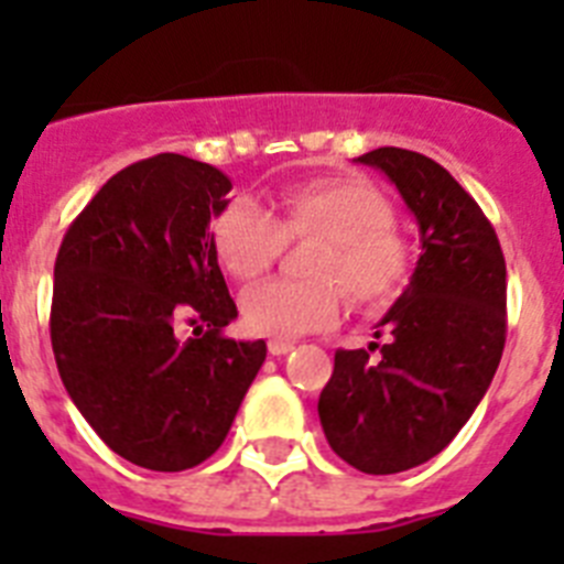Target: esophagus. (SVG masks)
<instances>
[{"instance_id": "obj_1", "label": "esophagus", "mask_w": 564, "mask_h": 564, "mask_svg": "<svg viewBox=\"0 0 564 564\" xmlns=\"http://www.w3.org/2000/svg\"><path fill=\"white\" fill-rule=\"evenodd\" d=\"M293 350V341H282V338H273V341H268V352L271 356H288V352Z\"/></svg>"}]
</instances>
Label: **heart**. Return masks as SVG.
<instances>
[{"instance_id":"1","label":"heart","mask_w":564,"mask_h":564,"mask_svg":"<svg viewBox=\"0 0 564 564\" xmlns=\"http://www.w3.org/2000/svg\"><path fill=\"white\" fill-rule=\"evenodd\" d=\"M318 237L305 282L268 279L239 299L242 325L257 336L325 330L344 311V291L361 307L395 302L412 276V242L395 226L390 197L361 177H311L276 194V214L234 197L212 220V248L231 276L257 279L285 239Z\"/></svg>"}]
</instances>
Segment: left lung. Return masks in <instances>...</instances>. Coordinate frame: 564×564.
<instances>
[{
  "mask_svg": "<svg viewBox=\"0 0 564 564\" xmlns=\"http://www.w3.org/2000/svg\"><path fill=\"white\" fill-rule=\"evenodd\" d=\"M358 163L395 183L423 253L381 318L390 338L336 352L318 417L344 463L395 475L446 449L486 395L506 347V259L482 208L441 163L398 147Z\"/></svg>",
  "mask_w": 564,
  "mask_h": 564,
  "instance_id": "1",
  "label": "left lung"
}]
</instances>
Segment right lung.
I'll list each match as a JSON object with an SVG mask.
<instances>
[{
	"label": "right lung",
	"instance_id": "obj_1",
	"mask_svg": "<svg viewBox=\"0 0 564 564\" xmlns=\"http://www.w3.org/2000/svg\"><path fill=\"white\" fill-rule=\"evenodd\" d=\"M228 192L220 169L154 154L112 174L58 248L50 341L64 390L115 455L152 471L220 449L265 361L262 338L223 333L237 305L208 223Z\"/></svg>",
	"mask_w": 564,
	"mask_h": 564
}]
</instances>
